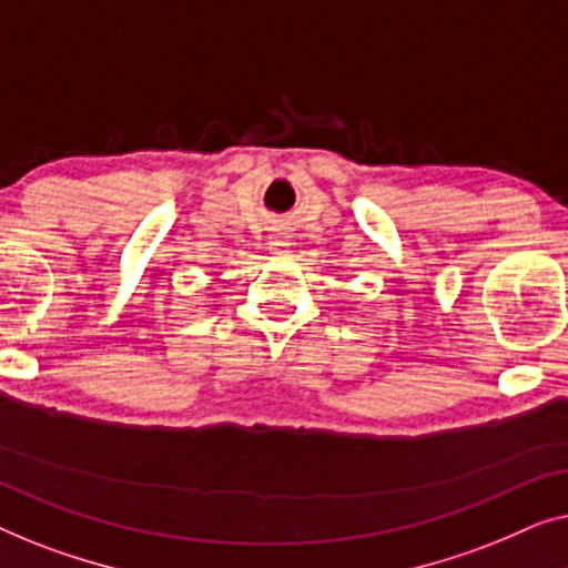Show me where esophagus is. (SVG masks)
<instances>
[{
    "label": "esophagus",
    "instance_id": "esophagus-1",
    "mask_svg": "<svg viewBox=\"0 0 568 568\" xmlns=\"http://www.w3.org/2000/svg\"><path fill=\"white\" fill-rule=\"evenodd\" d=\"M270 250H273V254H285L287 252V242L281 236H275L273 242H270Z\"/></svg>",
    "mask_w": 568,
    "mask_h": 568
}]
</instances>
